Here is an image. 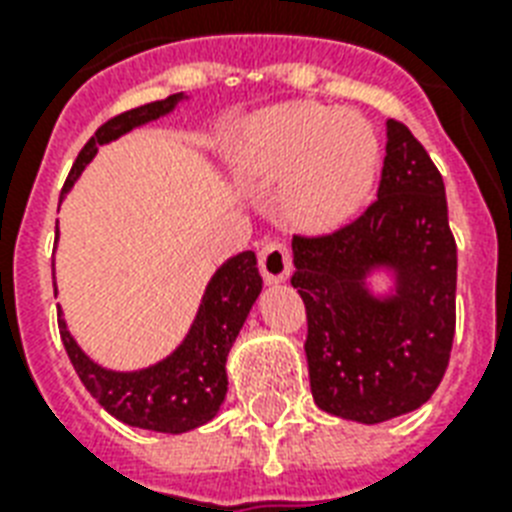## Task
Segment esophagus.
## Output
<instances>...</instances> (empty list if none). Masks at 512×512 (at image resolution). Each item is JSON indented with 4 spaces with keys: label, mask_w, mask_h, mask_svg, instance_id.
I'll return each instance as SVG.
<instances>
[{
    "label": "esophagus",
    "mask_w": 512,
    "mask_h": 512,
    "mask_svg": "<svg viewBox=\"0 0 512 512\" xmlns=\"http://www.w3.org/2000/svg\"><path fill=\"white\" fill-rule=\"evenodd\" d=\"M292 271V255L284 241H268L260 249V273L268 284H279Z\"/></svg>",
    "instance_id": "1"
}]
</instances>
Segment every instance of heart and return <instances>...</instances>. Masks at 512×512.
Segmentation results:
<instances>
[{
  "mask_svg": "<svg viewBox=\"0 0 512 512\" xmlns=\"http://www.w3.org/2000/svg\"><path fill=\"white\" fill-rule=\"evenodd\" d=\"M231 162L257 180L284 177V209L305 228H335L364 207L380 170L372 124L342 108L281 103L249 119Z\"/></svg>",
  "mask_w": 512,
  "mask_h": 512,
  "instance_id": "heart-1",
  "label": "heart"
}]
</instances>
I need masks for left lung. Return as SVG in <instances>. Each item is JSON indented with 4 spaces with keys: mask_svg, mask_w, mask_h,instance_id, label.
<instances>
[{
    "mask_svg": "<svg viewBox=\"0 0 512 512\" xmlns=\"http://www.w3.org/2000/svg\"><path fill=\"white\" fill-rule=\"evenodd\" d=\"M292 255L316 406L364 425L420 409L452 353L457 244L444 177L409 127L388 119L377 201L340 231L295 236ZM377 267L397 279L385 298L365 287Z\"/></svg>",
    "mask_w": 512,
    "mask_h": 512,
    "instance_id": "8db88e82",
    "label": "left lung"
}]
</instances>
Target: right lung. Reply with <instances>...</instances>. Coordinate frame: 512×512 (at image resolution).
Masks as SVG:
<instances>
[{
  "label": "right lung",
  "mask_w": 512,
  "mask_h": 512,
  "mask_svg": "<svg viewBox=\"0 0 512 512\" xmlns=\"http://www.w3.org/2000/svg\"><path fill=\"white\" fill-rule=\"evenodd\" d=\"M180 100H185V95L175 92L170 98L154 100V103H146V106L132 108V111L108 119L79 151L74 167L66 177L63 193L76 183V177L82 175V170L92 162V156L98 154L100 146L122 138L140 124L170 114ZM260 289H263V279L257 271L255 252H241V255L231 257L209 279L199 313H196L185 340L164 361L138 369V372H114V369L95 364L90 356H84V350L71 337L58 308L60 340L66 345L68 358H71L79 380L84 382V388L90 390V396L111 417L122 420L124 425H132V428L156 430V433H185V430L199 428L212 420L225 401V393H228L225 358L239 337Z\"/></svg>",
  "instance_id": "right-lung-1"
}]
</instances>
